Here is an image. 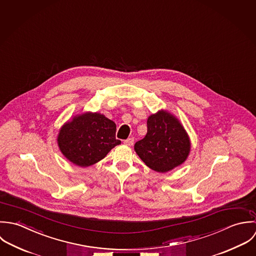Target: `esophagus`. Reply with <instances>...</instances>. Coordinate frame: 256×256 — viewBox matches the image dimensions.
<instances>
[{"mask_svg": "<svg viewBox=\"0 0 256 256\" xmlns=\"http://www.w3.org/2000/svg\"><path fill=\"white\" fill-rule=\"evenodd\" d=\"M134 138H128V140H126L124 142V144L126 146H132V144H134Z\"/></svg>", "mask_w": 256, "mask_h": 256, "instance_id": "1", "label": "esophagus"}]
</instances>
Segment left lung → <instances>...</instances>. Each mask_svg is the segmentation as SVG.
Wrapping results in <instances>:
<instances>
[{"mask_svg": "<svg viewBox=\"0 0 256 256\" xmlns=\"http://www.w3.org/2000/svg\"><path fill=\"white\" fill-rule=\"evenodd\" d=\"M190 146L179 120L167 112H159L148 118V134L136 142L134 150L150 168L163 173L182 164Z\"/></svg>", "mask_w": 256, "mask_h": 256, "instance_id": "8db88e82", "label": "left lung"}]
</instances>
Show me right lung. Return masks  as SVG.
Returning <instances> with one entry per match:
<instances>
[{
	"label": "right lung",
	"instance_id": "add662e5",
	"mask_svg": "<svg viewBox=\"0 0 256 256\" xmlns=\"http://www.w3.org/2000/svg\"><path fill=\"white\" fill-rule=\"evenodd\" d=\"M116 124L101 114L75 116L62 126L57 138L64 156L78 166L87 167L102 159L120 144L116 138Z\"/></svg>",
	"mask_w": 256,
	"mask_h": 256
}]
</instances>
